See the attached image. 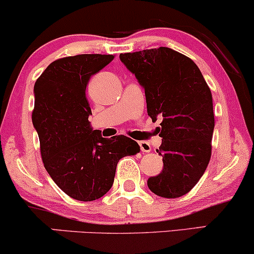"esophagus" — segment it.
Segmentation results:
<instances>
[{
    "label": "esophagus",
    "instance_id": "34e87169",
    "mask_svg": "<svg viewBox=\"0 0 254 254\" xmlns=\"http://www.w3.org/2000/svg\"><path fill=\"white\" fill-rule=\"evenodd\" d=\"M139 146H140V149H141V152L148 153V152H151V149H152V147H151V145H149V142L143 141V140L139 141Z\"/></svg>",
    "mask_w": 254,
    "mask_h": 254
}]
</instances>
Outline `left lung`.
I'll return each mask as SVG.
<instances>
[{
    "label": "left lung",
    "instance_id": "1",
    "mask_svg": "<svg viewBox=\"0 0 254 254\" xmlns=\"http://www.w3.org/2000/svg\"><path fill=\"white\" fill-rule=\"evenodd\" d=\"M120 60L145 90L152 120L162 118L158 153L164 168L147 180L148 189L162 198H179L195 186L211 159V89L198 65L167 47L125 53Z\"/></svg>",
    "mask_w": 254,
    "mask_h": 254
}]
</instances>
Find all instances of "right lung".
Masks as SVG:
<instances>
[{
    "label": "right lung",
    "mask_w": 254,
    "mask_h": 254,
    "mask_svg": "<svg viewBox=\"0 0 254 254\" xmlns=\"http://www.w3.org/2000/svg\"><path fill=\"white\" fill-rule=\"evenodd\" d=\"M114 56L82 54L52 62L34 86L33 125L41 155L53 181L70 198L93 201L114 183L121 158L140 152L125 135L101 136L88 121L92 115L86 88L90 77Z\"/></svg>",
    "instance_id": "add662e5"
}]
</instances>
